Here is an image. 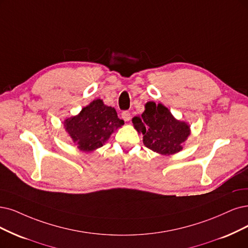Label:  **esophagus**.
Returning a JSON list of instances; mask_svg holds the SVG:
<instances>
[{
  "label": "esophagus",
  "instance_id": "1",
  "mask_svg": "<svg viewBox=\"0 0 248 248\" xmlns=\"http://www.w3.org/2000/svg\"><path fill=\"white\" fill-rule=\"evenodd\" d=\"M122 118L124 119V122H129L131 119V113L129 111H124L122 113Z\"/></svg>",
  "mask_w": 248,
  "mask_h": 248
}]
</instances>
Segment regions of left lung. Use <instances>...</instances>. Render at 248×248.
I'll list each match as a JSON object with an SVG mask.
<instances>
[{
  "mask_svg": "<svg viewBox=\"0 0 248 248\" xmlns=\"http://www.w3.org/2000/svg\"><path fill=\"white\" fill-rule=\"evenodd\" d=\"M132 123L137 132L143 134L146 147L166 156L182 151L191 135L190 124L179 121L168 107L153 101L145 104L142 115L134 116Z\"/></svg>",
  "mask_w": 248,
  "mask_h": 248,
  "instance_id": "left-lung-1",
  "label": "left lung"
}]
</instances>
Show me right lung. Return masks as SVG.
Here are the masks:
<instances>
[{
  "mask_svg": "<svg viewBox=\"0 0 248 248\" xmlns=\"http://www.w3.org/2000/svg\"><path fill=\"white\" fill-rule=\"evenodd\" d=\"M63 124L78 149L89 153L102 147L124 122L118 118L113 107L105 105L103 100L95 99L78 115L64 119Z\"/></svg>",
  "mask_w": 248,
  "mask_h": 248,
  "instance_id": "obj_1",
  "label": "right lung"
}]
</instances>
